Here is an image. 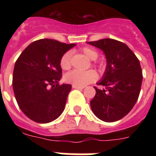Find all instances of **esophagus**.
<instances>
[{
    "label": "esophagus",
    "mask_w": 156,
    "mask_h": 156,
    "mask_svg": "<svg viewBox=\"0 0 156 156\" xmlns=\"http://www.w3.org/2000/svg\"><path fill=\"white\" fill-rule=\"evenodd\" d=\"M72 87H73V88H77V89H83V88H85V87H81V86L74 85V84H73Z\"/></svg>",
    "instance_id": "1"
}]
</instances>
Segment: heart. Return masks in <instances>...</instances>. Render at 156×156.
I'll list each match as a JSON object with an SVG mask.
<instances>
[{
    "label": "heart",
    "mask_w": 156,
    "mask_h": 156,
    "mask_svg": "<svg viewBox=\"0 0 156 156\" xmlns=\"http://www.w3.org/2000/svg\"><path fill=\"white\" fill-rule=\"evenodd\" d=\"M82 52L87 56L90 60H96L98 58L99 53L96 50L90 48H83ZM71 56L72 53L70 52H66L63 54L60 60V66L64 70H68L71 68ZM97 77V74L94 70L79 71L72 70L66 73L65 76V80L69 83H72L74 85L84 86L87 85L88 83H91L95 80Z\"/></svg>",
    "instance_id": "b5f03b06"
}]
</instances>
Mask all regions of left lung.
<instances>
[{"instance_id": "left-lung-1", "label": "left lung", "mask_w": 156, "mask_h": 156, "mask_svg": "<svg viewBox=\"0 0 156 156\" xmlns=\"http://www.w3.org/2000/svg\"><path fill=\"white\" fill-rule=\"evenodd\" d=\"M99 48L107 58V67L98 85L104 89H95L90 100V108L98 118L113 122L123 118L131 111L139 96L143 82L140 62L129 48L113 39L88 42Z\"/></svg>"}]
</instances>
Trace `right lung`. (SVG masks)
I'll list each match as a JSON object with an SVG mask.
<instances>
[{"instance_id":"right-lung-1","label":"right lung","mask_w":156,"mask_h":156,"mask_svg":"<svg viewBox=\"0 0 156 156\" xmlns=\"http://www.w3.org/2000/svg\"><path fill=\"white\" fill-rule=\"evenodd\" d=\"M73 44L50 39L28 45L16 61L13 74L15 99L23 112L37 123H48L61 116L70 84H59L60 60Z\"/></svg>"}]
</instances>
